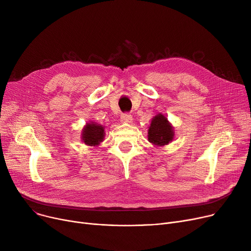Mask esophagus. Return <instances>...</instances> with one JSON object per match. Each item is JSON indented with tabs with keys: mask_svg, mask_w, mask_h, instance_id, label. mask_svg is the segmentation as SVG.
<instances>
[{
	"mask_svg": "<svg viewBox=\"0 0 251 251\" xmlns=\"http://www.w3.org/2000/svg\"><path fill=\"white\" fill-rule=\"evenodd\" d=\"M132 116H131L130 114H127V113H125V114H122V116H121V121L122 122H124V123H131L132 122Z\"/></svg>",
	"mask_w": 251,
	"mask_h": 251,
	"instance_id": "obj_1",
	"label": "esophagus"
}]
</instances>
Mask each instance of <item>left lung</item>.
I'll return each mask as SVG.
<instances>
[{
	"label": "left lung",
	"instance_id": "left-lung-1",
	"mask_svg": "<svg viewBox=\"0 0 251 251\" xmlns=\"http://www.w3.org/2000/svg\"><path fill=\"white\" fill-rule=\"evenodd\" d=\"M148 138L155 147L167 146L174 139V128L164 115L157 114L152 118Z\"/></svg>",
	"mask_w": 251,
	"mask_h": 251
}]
</instances>
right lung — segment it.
<instances>
[{
    "label": "right lung",
    "mask_w": 251,
    "mask_h": 251,
    "mask_svg": "<svg viewBox=\"0 0 251 251\" xmlns=\"http://www.w3.org/2000/svg\"><path fill=\"white\" fill-rule=\"evenodd\" d=\"M104 137V128L95 122L87 123L82 129L81 139L89 147H98Z\"/></svg>",
    "instance_id": "right-lung-1"
}]
</instances>
